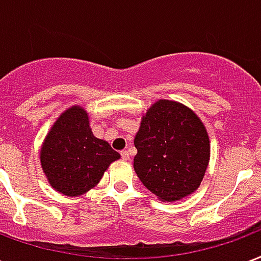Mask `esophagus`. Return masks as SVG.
I'll use <instances>...</instances> for the list:
<instances>
[{
    "label": "esophagus",
    "instance_id": "obj_1",
    "mask_svg": "<svg viewBox=\"0 0 261 261\" xmlns=\"http://www.w3.org/2000/svg\"><path fill=\"white\" fill-rule=\"evenodd\" d=\"M120 154H122V159H124V160H130V153H128V150H122Z\"/></svg>",
    "mask_w": 261,
    "mask_h": 261
}]
</instances>
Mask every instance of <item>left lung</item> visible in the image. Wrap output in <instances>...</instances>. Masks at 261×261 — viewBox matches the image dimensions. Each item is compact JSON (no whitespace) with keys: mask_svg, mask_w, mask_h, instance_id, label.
<instances>
[{"mask_svg":"<svg viewBox=\"0 0 261 261\" xmlns=\"http://www.w3.org/2000/svg\"><path fill=\"white\" fill-rule=\"evenodd\" d=\"M134 145L135 172L160 200L176 201L200 186L210 162V138L192 109L157 101L142 117Z\"/></svg>","mask_w":261,"mask_h":261,"instance_id":"obj_1","label":"left lung"}]
</instances>
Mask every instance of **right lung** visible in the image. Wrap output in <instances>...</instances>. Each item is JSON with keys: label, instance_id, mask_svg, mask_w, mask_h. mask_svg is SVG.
I'll list each match as a JSON object with an SVG mask.
<instances>
[{"label": "right lung", "instance_id": "right-lung-1", "mask_svg": "<svg viewBox=\"0 0 261 261\" xmlns=\"http://www.w3.org/2000/svg\"><path fill=\"white\" fill-rule=\"evenodd\" d=\"M119 157L108 142L93 135L81 107L67 109L57 119L41 149V164L50 185L71 197L94 188Z\"/></svg>", "mask_w": 261, "mask_h": 261}]
</instances>
